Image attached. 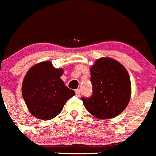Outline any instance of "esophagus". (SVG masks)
Here are the masks:
<instances>
[{"instance_id":"34e87169","label":"esophagus","mask_w":156,"mask_h":156,"mask_svg":"<svg viewBox=\"0 0 156 156\" xmlns=\"http://www.w3.org/2000/svg\"><path fill=\"white\" fill-rule=\"evenodd\" d=\"M75 92H76V96L80 97V95H81V92H80V89H76V91H75Z\"/></svg>"}]
</instances>
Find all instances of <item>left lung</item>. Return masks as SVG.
I'll list each match as a JSON object with an SVG mask.
<instances>
[{"label": "left lung", "mask_w": 156, "mask_h": 156, "mask_svg": "<svg viewBox=\"0 0 156 156\" xmlns=\"http://www.w3.org/2000/svg\"><path fill=\"white\" fill-rule=\"evenodd\" d=\"M92 95L81 98L88 112L98 119H111L127 108L131 83L125 67L116 60L101 58L90 68Z\"/></svg>", "instance_id": "8db88e82"}]
</instances>
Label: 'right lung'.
<instances>
[{
    "label": "right lung",
    "mask_w": 156,
    "mask_h": 156,
    "mask_svg": "<svg viewBox=\"0 0 156 156\" xmlns=\"http://www.w3.org/2000/svg\"><path fill=\"white\" fill-rule=\"evenodd\" d=\"M62 68H55L50 61L32 66L26 73L22 85V95L31 114L42 121L55 118L62 111L75 92L61 79Z\"/></svg>",
    "instance_id": "add662e5"
}]
</instances>
